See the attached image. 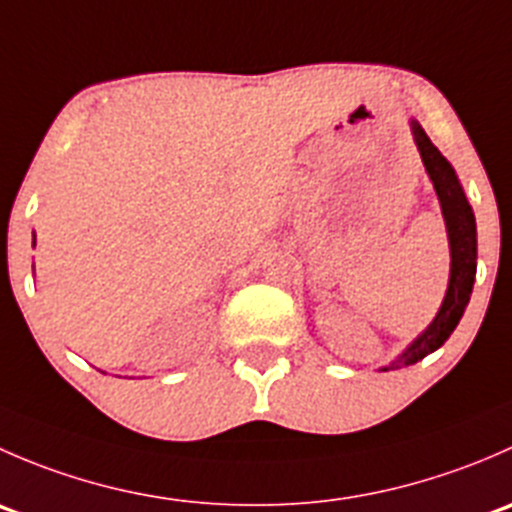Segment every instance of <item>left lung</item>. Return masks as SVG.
Wrapping results in <instances>:
<instances>
[{"instance_id":"obj_1","label":"left lung","mask_w":512,"mask_h":512,"mask_svg":"<svg viewBox=\"0 0 512 512\" xmlns=\"http://www.w3.org/2000/svg\"><path fill=\"white\" fill-rule=\"evenodd\" d=\"M411 133H414L416 148L421 153L423 165H426L428 178H431L433 188H436L438 203H441L443 210V220H446L448 245H451V277H448L446 297H443L436 319L418 334L411 347H406L404 354L396 356L394 366L416 364L423 356L436 352L438 347L446 344V339L458 327V322H461L463 312L468 307L473 282H476L478 260L476 215H473L466 193H463L461 183H458L456 170L441 156V151L433 146L431 138L423 133V128L416 121H411Z\"/></svg>"}]
</instances>
